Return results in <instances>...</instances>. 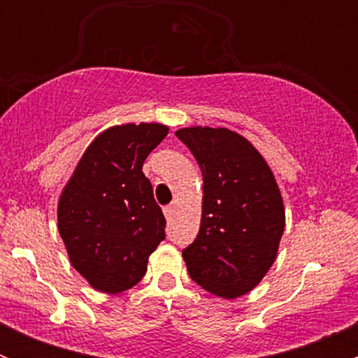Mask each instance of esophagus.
Here are the masks:
<instances>
[{
	"label": "esophagus",
	"mask_w": 358,
	"mask_h": 358,
	"mask_svg": "<svg viewBox=\"0 0 358 358\" xmlns=\"http://www.w3.org/2000/svg\"><path fill=\"white\" fill-rule=\"evenodd\" d=\"M162 211H164V216L168 220H171L173 216H175V206H166L164 209H162Z\"/></svg>",
	"instance_id": "34e87169"
}]
</instances>
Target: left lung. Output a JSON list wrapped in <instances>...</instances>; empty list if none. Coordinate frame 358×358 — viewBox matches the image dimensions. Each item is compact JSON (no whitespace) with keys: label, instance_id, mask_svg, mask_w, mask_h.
Instances as JSON below:
<instances>
[{"label":"left lung","instance_id":"1","mask_svg":"<svg viewBox=\"0 0 358 358\" xmlns=\"http://www.w3.org/2000/svg\"><path fill=\"white\" fill-rule=\"evenodd\" d=\"M202 171L196 241L183 249L202 289L236 299L255 289L273 265L286 227L275 175L255 145L229 128L190 126L175 133Z\"/></svg>","mask_w":358,"mask_h":358}]
</instances>
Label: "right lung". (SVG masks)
Here are the masks:
<instances>
[{
    "mask_svg": "<svg viewBox=\"0 0 358 358\" xmlns=\"http://www.w3.org/2000/svg\"><path fill=\"white\" fill-rule=\"evenodd\" d=\"M168 131L161 122L103 129L64 185L59 232L72 266L93 289L115 294L138 284L164 239V215L142 166Z\"/></svg>",
    "mask_w": 358,
    "mask_h": 358,
    "instance_id": "1",
    "label": "right lung"
}]
</instances>
